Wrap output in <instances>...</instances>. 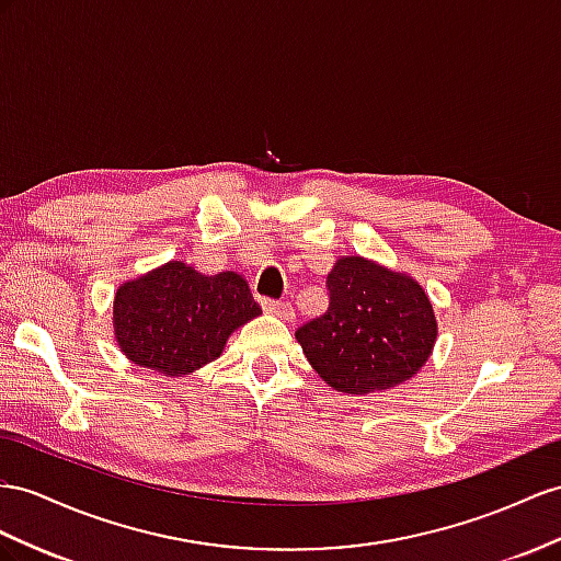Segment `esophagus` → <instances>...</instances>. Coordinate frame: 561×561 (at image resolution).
<instances>
[{"instance_id":"1","label":"esophagus","mask_w":561,"mask_h":561,"mask_svg":"<svg viewBox=\"0 0 561 561\" xmlns=\"http://www.w3.org/2000/svg\"><path fill=\"white\" fill-rule=\"evenodd\" d=\"M263 308L284 322H291L296 318L291 304H284V300H263Z\"/></svg>"}]
</instances>
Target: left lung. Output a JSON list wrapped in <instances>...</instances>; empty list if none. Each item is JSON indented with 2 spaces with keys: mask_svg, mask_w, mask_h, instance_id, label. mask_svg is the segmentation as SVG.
<instances>
[{
  "mask_svg": "<svg viewBox=\"0 0 561 561\" xmlns=\"http://www.w3.org/2000/svg\"><path fill=\"white\" fill-rule=\"evenodd\" d=\"M327 286V312L296 332L324 383L351 396L379 393L426 365L438 322L417 279L363 255H341Z\"/></svg>",
  "mask_w": 561,
  "mask_h": 561,
  "instance_id": "1",
  "label": "left lung"
}]
</instances>
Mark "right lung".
<instances>
[{
	"label": "right lung",
	"instance_id": "1",
	"mask_svg": "<svg viewBox=\"0 0 561 561\" xmlns=\"http://www.w3.org/2000/svg\"><path fill=\"white\" fill-rule=\"evenodd\" d=\"M261 312L239 272L206 275L168 261L118 286L113 334L133 365L175 379L218 360L227 339Z\"/></svg>",
	"mask_w": 561,
	"mask_h": 561
}]
</instances>
